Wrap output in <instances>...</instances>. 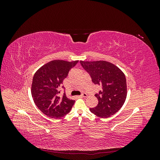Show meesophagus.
Instances as JSON below:
<instances>
[{"instance_id": "1", "label": "esophagus", "mask_w": 160, "mask_h": 160, "mask_svg": "<svg viewBox=\"0 0 160 160\" xmlns=\"http://www.w3.org/2000/svg\"><path fill=\"white\" fill-rule=\"evenodd\" d=\"M80 97H81V98H87V97H88V94L85 93H83L80 95Z\"/></svg>"}]
</instances>
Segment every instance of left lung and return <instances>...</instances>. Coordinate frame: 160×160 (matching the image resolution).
Wrapping results in <instances>:
<instances>
[{
	"mask_svg": "<svg viewBox=\"0 0 160 160\" xmlns=\"http://www.w3.org/2000/svg\"><path fill=\"white\" fill-rule=\"evenodd\" d=\"M90 74L92 81L101 87L95 96L98 104L90 111L101 118H109L122 108L127 98V83L123 72L114 64L105 61H80Z\"/></svg>",
	"mask_w": 160,
	"mask_h": 160,
	"instance_id": "left-lung-1",
	"label": "left lung"
}]
</instances>
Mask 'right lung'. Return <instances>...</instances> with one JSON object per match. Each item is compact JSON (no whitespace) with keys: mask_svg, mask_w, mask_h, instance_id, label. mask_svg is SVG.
<instances>
[{"mask_svg":"<svg viewBox=\"0 0 160 160\" xmlns=\"http://www.w3.org/2000/svg\"><path fill=\"white\" fill-rule=\"evenodd\" d=\"M77 62L52 60L40 67L34 75L31 85L32 99L37 108L48 117L59 119L71 111L75 100L67 98L65 93L59 96V89Z\"/></svg>","mask_w":160,"mask_h":160,"instance_id":"obj_1","label":"right lung"}]
</instances>
